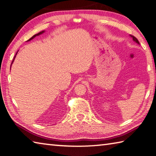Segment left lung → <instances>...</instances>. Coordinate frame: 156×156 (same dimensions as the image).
<instances>
[{"label": "left lung", "instance_id": "left-lung-1", "mask_svg": "<svg viewBox=\"0 0 156 156\" xmlns=\"http://www.w3.org/2000/svg\"><path fill=\"white\" fill-rule=\"evenodd\" d=\"M130 36H131V37H133V40H134L135 41V42H136V43H137V44H139V41H138V40L137 39H136V38L135 37V36H132V35H130Z\"/></svg>", "mask_w": 156, "mask_h": 156}]
</instances>
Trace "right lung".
<instances>
[{
    "instance_id": "obj_1",
    "label": "right lung",
    "mask_w": 156,
    "mask_h": 156,
    "mask_svg": "<svg viewBox=\"0 0 156 156\" xmlns=\"http://www.w3.org/2000/svg\"><path fill=\"white\" fill-rule=\"evenodd\" d=\"M44 31H40V32H39V33H37V34H35L34 35V36H33L32 37H31V38H30V39H29V40H28L27 41H30V40H32L33 39V38H34L35 37H36V36H39V35H40V34H42V33H44ZM16 55H17V54H16ZM15 57H14V58H13V60H12V62H13V60H14V59H15Z\"/></svg>"
}]
</instances>
